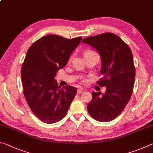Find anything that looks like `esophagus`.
<instances>
[{"label": "esophagus", "instance_id": "obj_1", "mask_svg": "<svg viewBox=\"0 0 153 153\" xmlns=\"http://www.w3.org/2000/svg\"><path fill=\"white\" fill-rule=\"evenodd\" d=\"M84 90L79 88V89L77 90V94H81V93H84Z\"/></svg>", "mask_w": 153, "mask_h": 153}]
</instances>
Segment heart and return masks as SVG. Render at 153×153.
Here are the masks:
<instances>
[{"label":"heart","instance_id":"obj_1","mask_svg":"<svg viewBox=\"0 0 153 153\" xmlns=\"http://www.w3.org/2000/svg\"><path fill=\"white\" fill-rule=\"evenodd\" d=\"M93 53H94V52H93V51H91V50H86L85 52H84V56H86V55H87V54H93Z\"/></svg>","mask_w":153,"mask_h":153}]
</instances>
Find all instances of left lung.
<instances>
[{"label": "left lung", "instance_id": "8db88e82", "mask_svg": "<svg viewBox=\"0 0 153 153\" xmlns=\"http://www.w3.org/2000/svg\"><path fill=\"white\" fill-rule=\"evenodd\" d=\"M82 43L91 45L100 55L103 77L97 84L106 87L103 94L92 93L87 110L94 120L110 122L122 112L131 97L135 77L132 52L119 37L111 33L85 38Z\"/></svg>", "mask_w": 153, "mask_h": 153}]
</instances>
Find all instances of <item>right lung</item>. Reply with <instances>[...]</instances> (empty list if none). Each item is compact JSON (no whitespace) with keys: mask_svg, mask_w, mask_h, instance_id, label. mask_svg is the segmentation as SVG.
Instances as JSON below:
<instances>
[{"mask_svg":"<svg viewBox=\"0 0 153 153\" xmlns=\"http://www.w3.org/2000/svg\"><path fill=\"white\" fill-rule=\"evenodd\" d=\"M82 39L46 35L27 51L21 70L24 95L34 114L43 123L52 124L62 120L76 96V88H60L55 76L66 66Z\"/></svg>","mask_w":153,"mask_h":153,"instance_id":"add662e5","label":"right lung"}]
</instances>
